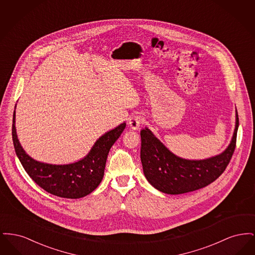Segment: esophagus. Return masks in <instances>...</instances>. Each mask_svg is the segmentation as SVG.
<instances>
[{
	"label": "esophagus",
	"instance_id": "esophagus-1",
	"mask_svg": "<svg viewBox=\"0 0 255 255\" xmlns=\"http://www.w3.org/2000/svg\"><path fill=\"white\" fill-rule=\"evenodd\" d=\"M143 122H144V118L143 117H141L139 115H133L129 119L128 124H129V126L133 130H137L139 128V126L141 124H143Z\"/></svg>",
	"mask_w": 255,
	"mask_h": 255
}]
</instances>
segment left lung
I'll use <instances>...</instances> for the list:
<instances>
[{"instance_id":"obj_1","label":"left lung","mask_w":255,"mask_h":255,"mask_svg":"<svg viewBox=\"0 0 255 255\" xmlns=\"http://www.w3.org/2000/svg\"><path fill=\"white\" fill-rule=\"evenodd\" d=\"M239 118L229 147L212 158L190 160L177 157L148 129L140 131V159L147 181L166 194H182L203 188L217 180L226 170L235 150Z\"/></svg>"}]
</instances>
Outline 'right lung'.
<instances>
[{
    "label": "right lung",
    "mask_w": 255,
    "mask_h": 255,
    "mask_svg": "<svg viewBox=\"0 0 255 255\" xmlns=\"http://www.w3.org/2000/svg\"><path fill=\"white\" fill-rule=\"evenodd\" d=\"M126 123L100 136L85 158L71 164H49L30 158L19 142L15 129V111L13 113L12 140L15 152L28 176L37 184L61 198L78 199L92 193L104 176L110 149L121 136Z\"/></svg>",
    "instance_id": "add662e5"
}]
</instances>
